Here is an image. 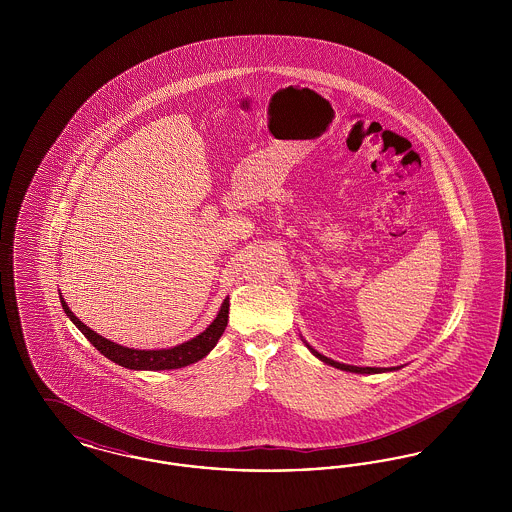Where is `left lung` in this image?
Masks as SVG:
<instances>
[{"instance_id":"left-lung-1","label":"left lung","mask_w":512,"mask_h":512,"mask_svg":"<svg viewBox=\"0 0 512 512\" xmlns=\"http://www.w3.org/2000/svg\"><path fill=\"white\" fill-rule=\"evenodd\" d=\"M307 347H309V351L320 359L322 363H326V365L334 366V368H340V370H345V372H357V374H380V372H391V370H397L395 366H391V368H376V366H353V365H343V363H338V361H332V359H328V357H324V355H320L318 351H315L309 343H305Z\"/></svg>"}]
</instances>
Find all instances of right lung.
I'll return each mask as SVG.
<instances>
[{
  "instance_id": "add662e5",
  "label": "right lung",
  "mask_w": 512,
  "mask_h": 512,
  "mask_svg": "<svg viewBox=\"0 0 512 512\" xmlns=\"http://www.w3.org/2000/svg\"><path fill=\"white\" fill-rule=\"evenodd\" d=\"M61 305H63L65 315L73 320L74 326L88 338V341L98 349L101 355H105L107 359H111L119 366L132 368V370H171V368H182V366L201 361L217 345V341L228 324V309H230V301L226 297L220 305L217 318L199 336H195L190 341H184L176 347H169V349H147L146 351V349L124 347L115 341L99 336L92 328H88L80 318L74 317L73 311L69 309V305L65 303L63 297H61Z\"/></svg>"
}]
</instances>
